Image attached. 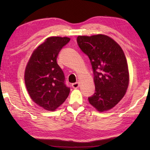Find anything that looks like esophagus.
<instances>
[{"mask_svg":"<svg viewBox=\"0 0 150 150\" xmlns=\"http://www.w3.org/2000/svg\"><path fill=\"white\" fill-rule=\"evenodd\" d=\"M72 87L73 88H77L79 87V83L78 82H76L75 83H73L72 84Z\"/></svg>","mask_w":150,"mask_h":150,"instance_id":"34e87169","label":"esophagus"}]
</instances>
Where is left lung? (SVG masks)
<instances>
[{
  "label": "left lung",
  "instance_id": "left-lung-1",
  "mask_svg": "<svg viewBox=\"0 0 150 150\" xmlns=\"http://www.w3.org/2000/svg\"><path fill=\"white\" fill-rule=\"evenodd\" d=\"M77 42L92 65L95 92L88 98L89 103L100 112L110 110L123 98L129 83L123 50L115 40L102 34L79 35Z\"/></svg>",
  "mask_w": 150,
  "mask_h": 150
}]
</instances>
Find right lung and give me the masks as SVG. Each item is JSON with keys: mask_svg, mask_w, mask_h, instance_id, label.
Returning <instances> with one entry per match:
<instances>
[{"mask_svg": "<svg viewBox=\"0 0 150 150\" xmlns=\"http://www.w3.org/2000/svg\"><path fill=\"white\" fill-rule=\"evenodd\" d=\"M70 41L67 37H50L33 52L25 70V84L32 99L45 110L54 111L67 98L65 84L57 57Z\"/></svg>", "mask_w": 150, "mask_h": 150, "instance_id": "obj_1", "label": "right lung"}]
</instances>
